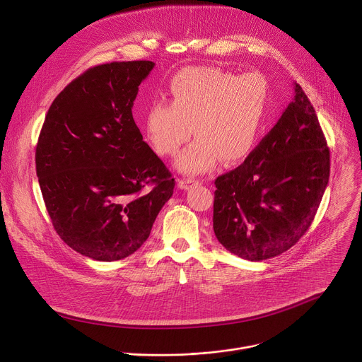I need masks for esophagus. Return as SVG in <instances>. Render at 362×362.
<instances>
[{
    "label": "esophagus",
    "instance_id": "esophagus-1",
    "mask_svg": "<svg viewBox=\"0 0 362 362\" xmlns=\"http://www.w3.org/2000/svg\"><path fill=\"white\" fill-rule=\"evenodd\" d=\"M197 183L199 182L194 180V179H182V180H179V187L183 189V190H189L190 187H193Z\"/></svg>",
    "mask_w": 362,
    "mask_h": 362
}]
</instances>
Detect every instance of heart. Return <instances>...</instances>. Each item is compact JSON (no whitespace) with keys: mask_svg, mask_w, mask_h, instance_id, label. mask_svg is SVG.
Segmentation results:
<instances>
[{"mask_svg":"<svg viewBox=\"0 0 362 362\" xmlns=\"http://www.w3.org/2000/svg\"><path fill=\"white\" fill-rule=\"evenodd\" d=\"M170 102L155 100L145 113V133L163 156L175 155L193 134L196 141L176 160L189 175L213 170L222 160L243 159L256 143L269 100V83L257 73L190 67L168 85Z\"/></svg>","mask_w":362,"mask_h":362,"instance_id":"heart-1","label":"heart"}]
</instances>
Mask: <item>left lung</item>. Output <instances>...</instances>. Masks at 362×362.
<instances>
[{"instance_id": "left-lung-1", "label": "left lung", "mask_w": 362, "mask_h": 362, "mask_svg": "<svg viewBox=\"0 0 362 362\" xmlns=\"http://www.w3.org/2000/svg\"><path fill=\"white\" fill-rule=\"evenodd\" d=\"M277 124L236 169L216 179L213 226L230 253L260 262L309 229L330 175V151L299 83Z\"/></svg>"}]
</instances>
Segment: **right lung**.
Instances as JSON below:
<instances>
[{
	"label": "right lung",
	"instance_id": "add662e5",
	"mask_svg": "<svg viewBox=\"0 0 362 362\" xmlns=\"http://www.w3.org/2000/svg\"><path fill=\"white\" fill-rule=\"evenodd\" d=\"M153 66L115 62L81 74L53 100L36 145V173L56 232L98 262L140 249L173 194L172 173L143 141L132 112Z\"/></svg>",
	"mask_w": 362,
	"mask_h": 362
}]
</instances>
